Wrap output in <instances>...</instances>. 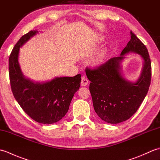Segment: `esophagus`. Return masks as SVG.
Listing matches in <instances>:
<instances>
[{"label": "esophagus", "mask_w": 160, "mask_h": 160, "mask_svg": "<svg viewBox=\"0 0 160 160\" xmlns=\"http://www.w3.org/2000/svg\"><path fill=\"white\" fill-rule=\"evenodd\" d=\"M88 82H89V80L87 79L86 77L83 76L81 80V85L82 86H87Z\"/></svg>", "instance_id": "esophagus-1"}]
</instances>
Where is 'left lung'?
I'll return each mask as SVG.
<instances>
[{
  "mask_svg": "<svg viewBox=\"0 0 160 160\" xmlns=\"http://www.w3.org/2000/svg\"><path fill=\"white\" fill-rule=\"evenodd\" d=\"M129 52L139 54L144 60L141 76L135 83L126 80L121 75V63ZM85 71L91 81L89 90L94 110L102 120L110 124L130 118L140 107L151 84V62L148 50L132 32L130 41L120 56Z\"/></svg>",
  "mask_w": 160,
  "mask_h": 160,
  "instance_id": "obj_1",
  "label": "left lung"
}]
</instances>
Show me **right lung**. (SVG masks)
<instances>
[{
    "label": "right lung",
    "instance_id": "obj_1",
    "mask_svg": "<svg viewBox=\"0 0 160 160\" xmlns=\"http://www.w3.org/2000/svg\"><path fill=\"white\" fill-rule=\"evenodd\" d=\"M38 32L30 31L13 47L9 58V80L13 96L22 110L38 123L51 124L67 113L71 101L80 88L81 75L56 77L45 82H33L24 76L18 63L20 48Z\"/></svg>",
    "mask_w": 160,
    "mask_h": 160
}]
</instances>
